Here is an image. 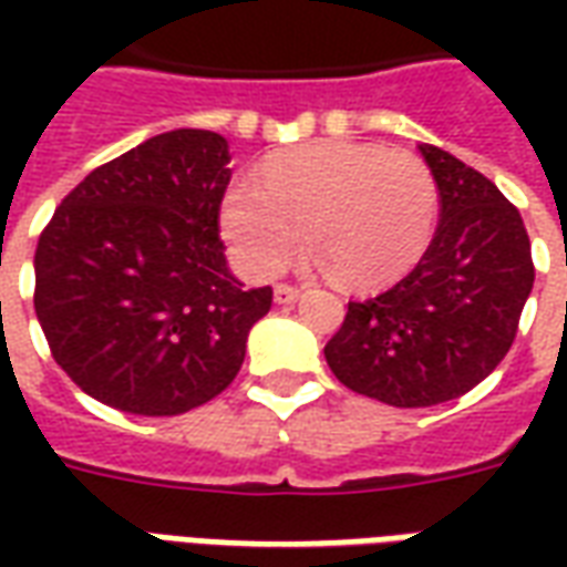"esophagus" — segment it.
I'll return each mask as SVG.
<instances>
[{
	"label": "esophagus",
	"mask_w": 567,
	"mask_h": 567,
	"mask_svg": "<svg viewBox=\"0 0 567 567\" xmlns=\"http://www.w3.org/2000/svg\"><path fill=\"white\" fill-rule=\"evenodd\" d=\"M297 297H300V291H297L295 285H288V282L272 285V300H276V303L291 307V303H297Z\"/></svg>",
	"instance_id": "1"
}]
</instances>
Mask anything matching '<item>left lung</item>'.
I'll use <instances>...</instances> for the list:
<instances>
[{
  "label": "left lung",
  "mask_w": 567,
  "mask_h": 567,
  "mask_svg": "<svg viewBox=\"0 0 567 567\" xmlns=\"http://www.w3.org/2000/svg\"><path fill=\"white\" fill-rule=\"evenodd\" d=\"M227 142L169 130L93 169L35 248V316L51 355L96 401L178 416L236 380L272 288L224 258Z\"/></svg>",
  "instance_id": "left-lung-1"
}]
</instances>
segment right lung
Here are the masks:
<instances>
[{
  "label": "right lung",
  "mask_w": 567,
  "mask_h": 567,
  "mask_svg": "<svg viewBox=\"0 0 567 567\" xmlns=\"http://www.w3.org/2000/svg\"><path fill=\"white\" fill-rule=\"evenodd\" d=\"M440 221L431 246L389 291L352 300L324 346L333 377L389 406L462 398L511 352L532 282L519 212L486 175L422 148Z\"/></svg>",
  "instance_id": "right-lung-1"
}]
</instances>
